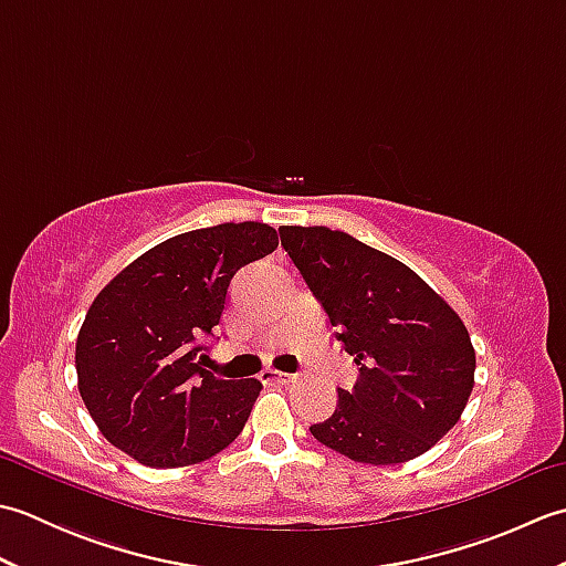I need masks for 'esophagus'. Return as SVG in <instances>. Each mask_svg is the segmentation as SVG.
Here are the masks:
<instances>
[{"label": "esophagus", "instance_id": "esophagus-1", "mask_svg": "<svg viewBox=\"0 0 566 566\" xmlns=\"http://www.w3.org/2000/svg\"><path fill=\"white\" fill-rule=\"evenodd\" d=\"M298 375H286V371H276V369H264L262 371V381H274V384H292L296 381Z\"/></svg>", "mask_w": 566, "mask_h": 566}]
</instances>
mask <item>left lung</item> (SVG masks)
Masks as SVG:
<instances>
[{
  "label": "left lung",
  "instance_id": "left-lung-1",
  "mask_svg": "<svg viewBox=\"0 0 566 566\" xmlns=\"http://www.w3.org/2000/svg\"><path fill=\"white\" fill-rule=\"evenodd\" d=\"M282 248L357 365L331 418L311 426L326 448L365 464L428 452L474 387V347L462 318L391 255L331 228L282 226Z\"/></svg>",
  "mask_w": 566,
  "mask_h": 566
}]
</instances>
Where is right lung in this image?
Here are the masks:
<instances>
[{
	"mask_svg": "<svg viewBox=\"0 0 566 566\" xmlns=\"http://www.w3.org/2000/svg\"><path fill=\"white\" fill-rule=\"evenodd\" d=\"M280 245L268 223H221L143 252L94 298L77 335V387L114 448L155 469L228 448L262 384L203 369L233 274Z\"/></svg>",
	"mask_w": 566,
	"mask_h": 566,
	"instance_id": "1",
	"label": "right lung"
}]
</instances>
